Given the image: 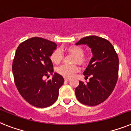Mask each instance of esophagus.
<instances>
[{"label":"esophagus","mask_w":131,"mask_h":131,"mask_svg":"<svg viewBox=\"0 0 131 131\" xmlns=\"http://www.w3.org/2000/svg\"><path fill=\"white\" fill-rule=\"evenodd\" d=\"M64 80H65V81H66V82H68V81L70 80V78H65Z\"/></svg>","instance_id":"esophagus-1"}]
</instances>
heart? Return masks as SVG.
Here are the masks:
<instances>
[{
  "label": "heart",
  "instance_id": "b5f03b06",
  "mask_svg": "<svg viewBox=\"0 0 131 131\" xmlns=\"http://www.w3.org/2000/svg\"><path fill=\"white\" fill-rule=\"evenodd\" d=\"M66 51L70 54L75 56V58L73 59V62L80 65H84L88 60V56L84 54V49L80 46L78 45H71L66 47ZM63 53L59 49H56L54 50L50 56V59L53 63L58 64L63 59ZM79 68L76 65H61L57 68V72L59 74L63 75L64 77L70 78L72 77L74 73L78 71Z\"/></svg>",
  "mask_w": 131,
  "mask_h": 131
}]
</instances>
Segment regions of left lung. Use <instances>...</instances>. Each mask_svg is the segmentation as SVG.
<instances>
[{"mask_svg": "<svg viewBox=\"0 0 131 131\" xmlns=\"http://www.w3.org/2000/svg\"><path fill=\"white\" fill-rule=\"evenodd\" d=\"M76 45L86 44L91 48L93 57L83 74L89 82L80 81L75 90L80 102L96 106L105 101L112 92L118 77V58L112 44L105 39L88 36Z\"/></svg>", "mask_w": 131, "mask_h": 131, "instance_id": "obj_1", "label": "left lung"}]
</instances>
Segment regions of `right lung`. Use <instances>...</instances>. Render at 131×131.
Wrapping results in <instances>:
<instances>
[{
    "label": "right lung",
    "mask_w": 131,
    "mask_h": 131,
    "mask_svg": "<svg viewBox=\"0 0 131 131\" xmlns=\"http://www.w3.org/2000/svg\"><path fill=\"white\" fill-rule=\"evenodd\" d=\"M56 48V43L35 37L22 42L17 49L12 66L14 81L21 96L33 106H50L58 98L63 78L55 73L51 80L43 79L53 74L49 56Z\"/></svg>",
    "instance_id": "right-lung-1"
}]
</instances>
